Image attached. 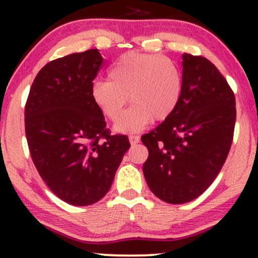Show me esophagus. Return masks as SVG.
Segmentation results:
<instances>
[{"label":"esophagus","instance_id":"esophagus-1","mask_svg":"<svg viewBox=\"0 0 258 258\" xmlns=\"http://www.w3.org/2000/svg\"><path fill=\"white\" fill-rule=\"evenodd\" d=\"M128 139H130V143L131 144H137V143H139V136H136V135H131L128 137Z\"/></svg>","mask_w":258,"mask_h":258}]
</instances>
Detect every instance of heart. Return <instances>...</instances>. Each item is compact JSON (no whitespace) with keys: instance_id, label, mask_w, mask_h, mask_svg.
<instances>
[{"instance_id":"b5f03b06","label":"heart","mask_w":258,"mask_h":258,"mask_svg":"<svg viewBox=\"0 0 258 258\" xmlns=\"http://www.w3.org/2000/svg\"><path fill=\"white\" fill-rule=\"evenodd\" d=\"M182 94L183 73L176 61L136 52L121 55L109 69V79L97 80L91 87L97 108L112 122L120 120L115 125L117 132L139 131L153 119L167 120ZM128 95L134 105L123 117Z\"/></svg>"}]
</instances>
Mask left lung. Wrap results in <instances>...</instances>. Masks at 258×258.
Segmentation results:
<instances>
[{"instance_id":"1","label":"left lung","mask_w":258,"mask_h":258,"mask_svg":"<svg viewBox=\"0 0 258 258\" xmlns=\"http://www.w3.org/2000/svg\"><path fill=\"white\" fill-rule=\"evenodd\" d=\"M183 94L174 112L142 136L147 184L159 199L185 204L211 185L233 142L235 97L209 59L184 53Z\"/></svg>"}]
</instances>
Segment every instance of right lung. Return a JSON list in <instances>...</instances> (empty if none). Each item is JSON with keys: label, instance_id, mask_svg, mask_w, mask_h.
<instances>
[{"label": "right lung", "instance_id": "add662e5", "mask_svg": "<svg viewBox=\"0 0 258 258\" xmlns=\"http://www.w3.org/2000/svg\"><path fill=\"white\" fill-rule=\"evenodd\" d=\"M102 64L98 49L49 61L35 78L25 104V135L35 167L70 205L102 199L131 147L127 136L109 133L91 98Z\"/></svg>", "mask_w": 258, "mask_h": 258}]
</instances>
